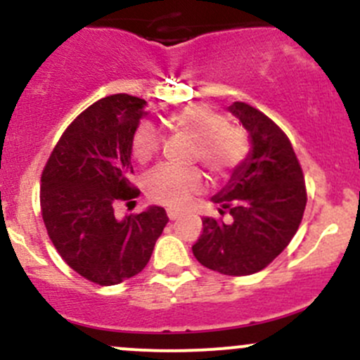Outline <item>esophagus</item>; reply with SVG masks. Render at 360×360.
Segmentation results:
<instances>
[{
    "label": "esophagus",
    "instance_id": "obj_1",
    "mask_svg": "<svg viewBox=\"0 0 360 360\" xmlns=\"http://www.w3.org/2000/svg\"><path fill=\"white\" fill-rule=\"evenodd\" d=\"M167 216H169V219H170V221H174V219H177V217H179V214H177L176 210L169 209V210H167Z\"/></svg>",
    "mask_w": 360,
    "mask_h": 360
}]
</instances>
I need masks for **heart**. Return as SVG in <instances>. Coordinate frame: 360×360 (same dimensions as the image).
I'll return each instance as SVG.
<instances>
[{
	"label": "heart",
	"mask_w": 360,
	"mask_h": 360,
	"mask_svg": "<svg viewBox=\"0 0 360 360\" xmlns=\"http://www.w3.org/2000/svg\"><path fill=\"white\" fill-rule=\"evenodd\" d=\"M170 129L195 141V158L212 176H228L248 155V139L238 127L226 123L221 112L205 104H188L167 115ZM160 136L151 123H141L132 136V155L139 163H148L158 153ZM146 195L153 202L183 209L193 195L203 190L198 170L160 167L146 177Z\"/></svg>",
	"instance_id": "b5f03b06"
}]
</instances>
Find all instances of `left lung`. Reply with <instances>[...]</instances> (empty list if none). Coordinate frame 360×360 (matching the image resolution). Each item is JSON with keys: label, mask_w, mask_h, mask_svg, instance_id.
<instances>
[{"label": "left lung", "mask_w": 360, "mask_h": 360, "mask_svg": "<svg viewBox=\"0 0 360 360\" xmlns=\"http://www.w3.org/2000/svg\"><path fill=\"white\" fill-rule=\"evenodd\" d=\"M228 111L249 134V153L210 200L231 221L203 217L193 254L209 270L250 275L263 270L289 245L307 205L303 172L288 136L245 103Z\"/></svg>", "instance_id": "left-lung-1"}]
</instances>
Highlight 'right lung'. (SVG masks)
Instances as JSON below:
<instances>
[{"label": "right lung", "instance_id": "obj_1", "mask_svg": "<svg viewBox=\"0 0 360 360\" xmlns=\"http://www.w3.org/2000/svg\"><path fill=\"white\" fill-rule=\"evenodd\" d=\"M139 97L116 94L86 108L59 139L41 174V216L69 266L99 285L139 274L169 217L150 205L118 219V200L139 195L129 177L132 136L148 115Z\"/></svg>", "mask_w": 360, "mask_h": 360}]
</instances>
